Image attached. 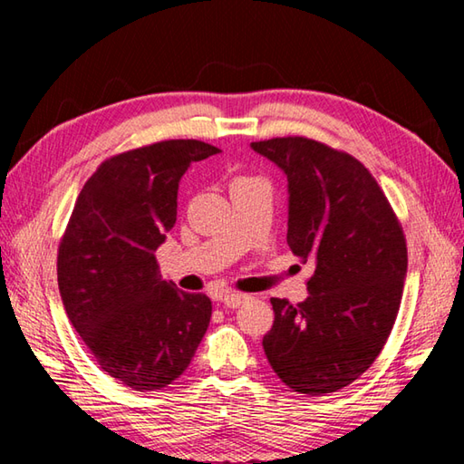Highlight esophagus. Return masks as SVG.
Wrapping results in <instances>:
<instances>
[{"instance_id":"34e87169","label":"esophagus","mask_w":464,"mask_h":464,"mask_svg":"<svg viewBox=\"0 0 464 464\" xmlns=\"http://www.w3.org/2000/svg\"><path fill=\"white\" fill-rule=\"evenodd\" d=\"M246 301H249V296L243 293H235V290H227V293L221 296V303L229 309H237L239 304H243Z\"/></svg>"}]
</instances>
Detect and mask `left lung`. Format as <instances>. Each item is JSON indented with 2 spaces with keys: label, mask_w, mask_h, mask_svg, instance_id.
<instances>
[{
  "label": "left lung",
  "mask_w": 464,
  "mask_h": 464,
  "mask_svg": "<svg viewBox=\"0 0 464 464\" xmlns=\"http://www.w3.org/2000/svg\"><path fill=\"white\" fill-rule=\"evenodd\" d=\"M251 149L286 174L288 247L315 264L303 303L270 301L264 352L293 391H340L371 368L395 325L407 274L403 227L350 153L307 137L257 140Z\"/></svg>",
  "instance_id": "1"
}]
</instances>
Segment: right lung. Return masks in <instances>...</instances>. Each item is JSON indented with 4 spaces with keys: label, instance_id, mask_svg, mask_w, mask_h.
Returning <instances> with one entry per match:
<instances>
[{
    "label": "right lung",
    "instance_id": "obj_1",
    "mask_svg": "<svg viewBox=\"0 0 464 464\" xmlns=\"http://www.w3.org/2000/svg\"><path fill=\"white\" fill-rule=\"evenodd\" d=\"M215 153L169 139L112 155L83 184L59 241L69 321L102 371L135 391L174 382L208 329L210 298L161 280L155 251L176 225L179 178Z\"/></svg>",
    "mask_w": 464,
    "mask_h": 464
}]
</instances>
